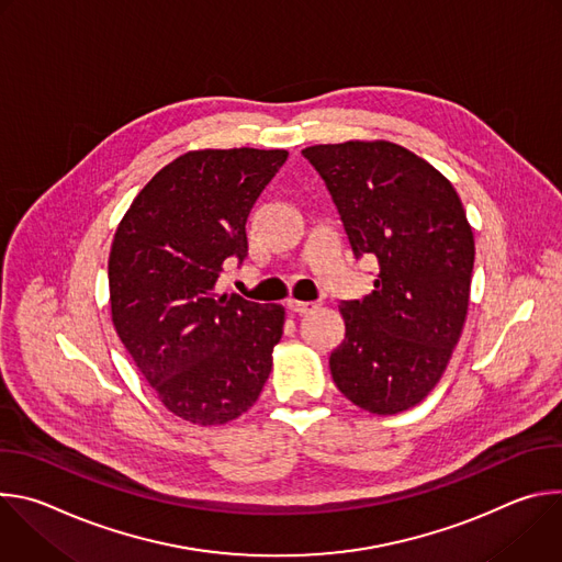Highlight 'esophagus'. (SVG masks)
I'll use <instances>...</instances> for the list:
<instances>
[{
    "label": "esophagus",
    "instance_id": "esophagus-1",
    "mask_svg": "<svg viewBox=\"0 0 562 562\" xmlns=\"http://www.w3.org/2000/svg\"><path fill=\"white\" fill-rule=\"evenodd\" d=\"M286 308H289L291 313L304 315V313H311V311H315V308H317V304H315V302H300V300H289V302H286Z\"/></svg>",
    "mask_w": 562,
    "mask_h": 562
}]
</instances>
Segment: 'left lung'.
<instances>
[{
	"label": "left lung",
	"mask_w": 562,
	"mask_h": 562,
	"mask_svg": "<svg viewBox=\"0 0 562 562\" xmlns=\"http://www.w3.org/2000/svg\"><path fill=\"white\" fill-rule=\"evenodd\" d=\"M302 155L325 180L353 256L378 262L373 291L340 304L334 382L378 416L416 407L467 317L475 247L462 202L440 171L393 142L317 144Z\"/></svg>",
	"instance_id": "1"
}]
</instances>
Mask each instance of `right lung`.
<instances>
[{
	"mask_svg": "<svg viewBox=\"0 0 562 562\" xmlns=\"http://www.w3.org/2000/svg\"><path fill=\"white\" fill-rule=\"evenodd\" d=\"M289 153L204 148L137 193L109 256L113 325L162 405L193 425L254 407L282 338L284 306L217 293L249 254L247 220Z\"/></svg>",
	"mask_w": 562,
	"mask_h": 562,
	"instance_id": "1",
	"label": "right lung"
}]
</instances>
